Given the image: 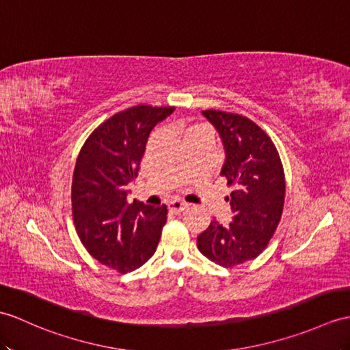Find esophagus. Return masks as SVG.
<instances>
[{"label":"esophagus","instance_id":"1","mask_svg":"<svg viewBox=\"0 0 350 350\" xmlns=\"http://www.w3.org/2000/svg\"><path fill=\"white\" fill-rule=\"evenodd\" d=\"M188 207V204H186V202H183V201H180V200H173V201H170L168 202V208H170V212L172 213H180V212H183V210Z\"/></svg>","mask_w":350,"mask_h":350}]
</instances>
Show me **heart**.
Wrapping results in <instances>:
<instances>
[{
  "instance_id": "1",
  "label": "heart",
  "mask_w": 350,
  "mask_h": 350,
  "mask_svg": "<svg viewBox=\"0 0 350 350\" xmlns=\"http://www.w3.org/2000/svg\"><path fill=\"white\" fill-rule=\"evenodd\" d=\"M193 128H195V126H193Z\"/></svg>"
}]
</instances>
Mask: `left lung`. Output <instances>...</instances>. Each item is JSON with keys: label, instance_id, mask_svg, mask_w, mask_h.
<instances>
[{"label": "left lung", "instance_id": "1", "mask_svg": "<svg viewBox=\"0 0 350 350\" xmlns=\"http://www.w3.org/2000/svg\"><path fill=\"white\" fill-rule=\"evenodd\" d=\"M225 149L221 176L234 191L226 200L232 222L212 221L197 239L198 250L226 268L256 258L280 222L285 202V173L271 138L254 120L234 113L204 110Z\"/></svg>", "mask_w": 350, "mask_h": 350}]
</instances>
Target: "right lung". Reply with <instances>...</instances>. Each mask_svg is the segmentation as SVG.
Here are the masks:
<instances>
[{"mask_svg": "<svg viewBox=\"0 0 350 350\" xmlns=\"http://www.w3.org/2000/svg\"><path fill=\"white\" fill-rule=\"evenodd\" d=\"M174 107L135 105L119 111L88 137L71 185L72 219L80 241L96 261L133 271L155 254L167 206L128 204L126 185L137 177L149 134Z\"/></svg>", "mask_w": 350, "mask_h": 350, "instance_id": "add662e5", "label": "right lung"}]
</instances>
